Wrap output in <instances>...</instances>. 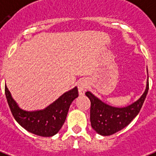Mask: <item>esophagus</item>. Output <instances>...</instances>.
<instances>
[{
  "mask_svg": "<svg viewBox=\"0 0 156 156\" xmlns=\"http://www.w3.org/2000/svg\"><path fill=\"white\" fill-rule=\"evenodd\" d=\"M87 82L84 80H81L78 82V84H77V88H78V91H79L80 95H84L85 91L87 89Z\"/></svg>",
  "mask_w": 156,
  "mask_h": 156,
  "instance_id": "esophagus-1",
  "label": "esophagus"
}]
</instances>
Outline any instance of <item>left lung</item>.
I'll use <instances>...</instances> for the list:
<instances>
[{"label":"left lung","instance_id":"left-lung-1","mask_svg":"<svg viewBox=\"0 0 156 156\" xmlns=\"http://www.w3.org/2000/svg\"><path fill=\"white\" fill-rule=\"evenodd\" d=\"M147 85L144 93L137 101L126 107H113L102 102V100L93 94L91 92L87 91L85 93L91 102V126L98 134L102 136L114 134L126 127L137 116L142 108L149 89L147 69Z\"/></svg>","mask_w":156,"mask_h":156}]
</instances>
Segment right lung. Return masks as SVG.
Listing matches in <instances>:
<instances>
[{
  "label": "right lung",
  "instance_id": "obj_1",
  "mask_svg": "<svg viewBox=\"0 0 156 156\" xmlns=\"http://www.w3.org/2000/svg\"><path fill=\"white\" fill-rule=\"evenodd\" d=\"M5 96L14 119L27 131L41 137H52L61 129L67 118L69 107L78 97L77 87L65 92L63 94L42 110L26 111L22 109L13 98L7 86Z\"/></svg>",
  "mask_w": 156,
  "mask_h": 156
}]
</instances>
